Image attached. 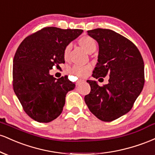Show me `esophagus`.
Instances as JSON below:
<instances>
[{"label": "esophagus", "instance_id": "1", "mask_svg": "<svg viewBox=\"0 0 155 155\" xmlns=\"http://www.w3.org/2000/svg\"><path fill=\"white\" fill-rule=\"evenodd\" d=\"M85 81V80H84V79H79V81H77V84H81V83H82V82H84Z\"/></svg>", "mask_w": 155, "mask_h": 155}]
</instances>
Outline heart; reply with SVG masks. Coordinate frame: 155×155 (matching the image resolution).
Instances as JSON below:
<instances>
[{
    "instance_id": "obj_1",
    "label": "heart",
    "mask_w": 155,
    "mask_h": 155,
    "mask_svg": "<svg viewBox=\"0 0 155 155\" xmlns=\"http://www.w3.org/2000/svg\"><path fill=\"white\" fill-rule=\"evenodd\" d=\"M79 44L81 47L84 49L85 51H87L89 53L90 51L94 50L96 49V42L92 37L88 36V35H84V36L81 37L78 41ZM71 51V46L68 45L65 47V50H64V58L65 59H67L68 58L69 54ZM90 69V67L87 65H76L71 69V72L72 74H75L79 76H84L87 74L89 70Z\"/></svg>"
}]
</instances>
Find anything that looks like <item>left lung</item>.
Returning a JSON list of instances; mask_svg holds the SVG:
<instances>
[{"instance_id": "left-lung-1", "label": "left lung", "mask_w": 155, "mask_h": 155, "mask_svg": "<svg viewBox=\"0 0 155 155\" xmlns=\"http://www.w3.org/2000/svg\"><path fill=\"white\" fill-rule=\"evenodd\" d=\"M87 34L99 47L92 76L97 79L109 75V79L103 87L87 80L91 91L85 95L84 101L97 118L111 122L130 111L143 90V60L134 44L111 30L97 28L88 31Z\"/></svg>"}]
</instances>
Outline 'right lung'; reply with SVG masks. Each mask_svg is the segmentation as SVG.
<instances>
[{
  "mask_svg": "<svg viewBox=\"0 0 155 155\" xmlns=\"http://www.w3.org/2000/svg\"><path fill=\"white\" fill-rule=\"evenodd\" d=\"M82 30L44 28L28 36L13 60V87L27 114L38 122H49L63 111L68 92L75 84L49 74L54 65L65 63L64 50Z\"/></svg>",
  "mask_w": 155,
  "mask_h": 155,
  "instance_id": "right-lung-1",
  "label": "right lung"
}]
</instances>
